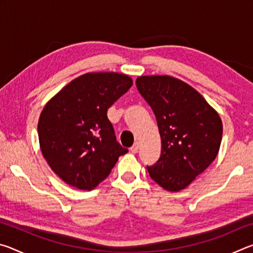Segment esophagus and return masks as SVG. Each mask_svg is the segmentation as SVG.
<instances>
[{"mask_svg": "<svg viewBox=\"0 0 253 253\" xmlns=\"http://www.w3.org/2000/svg\"><path fill=\"white\" fill-rule=\"evenodd\" d=\"M138 149H139V144H138V143H135V144L132 145V146L130 147V152L136 154L137 152H138Z\"/></svg>", "mask_w": 253, "mask_h": 253, "instance_id": "esophagus-1", "label": "esophagus"}]
</instances>
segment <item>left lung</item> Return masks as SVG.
<instances>
[{
    "label": "left lung",
    "instance_id": "obj_1",
    "mask_svg": "<svg viewBox=\"0 0 253 253\" xmlns=\"http://www.w3.org/2000/svg\"><path fill=\"white\" fill-rule=\"evenodd\" d=\"M136 85L155 114L162 140L149 176L166 191H181L215 160L221 118L194 88L170 76H142Z\"/></svg>",
    "mask_w": 253,
    "mask_h": 253
}]
</instances>
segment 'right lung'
Returning a JSON list of instances; mask_svg holds the SVG:
<instances>
[{
	"label": "right lung",
	"mask_w": 253,
	"mask_h": 253,
	"mask_svg": "<svg viewBox=\"0 0 253 253\" xmlns=\"http://www.w3.org/2000/svg\"><path fill=\"white\" fill-rule=\"evenodd\" d=\"M117 72H89L46 102L38 123L42 155L69 185L90 191L128 152L117 142L107 109L131 87Z\"/></svg>",
	"instance_id": "obj_1"
}]
</instances>
